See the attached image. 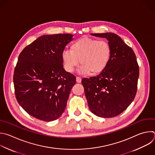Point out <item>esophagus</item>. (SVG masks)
<instances>
[{
  "instance_id": "obj_1",
  "label": "esophagus",
  "mask_w": 155,
  "mask_h": 155,
  "mask_svg": "<svg viewBox=\"0 0 155 155\" xmlns=\"http://www.w3.org/2000/svg\"><path fill=\"white\" fill-rule=\"evenodd\" d=\"M76 81H77V83H81V78L80 77H76Z\"/></svg>"
}]
</instances>
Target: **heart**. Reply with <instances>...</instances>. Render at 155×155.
Instances as JSON below:
<instances>
[{
  "mask_svg": "<svg viewBox=\"0 0 155 155\" xmlns=\"http://www.w3.org/2000/svg\"><path fill=\"white\" fill-rule=\"evenodd\" d=\"M111 57V47L105 41L83 37L74 41L71 50H64L61 57L68 72H73L80 63V72L95 75L104 71Z\"/></svg>",
  "mask_w": 155,
  "mask_h": 155,
  "instance_id": "heart-1",
  "label": "heart"
}]
</instances>
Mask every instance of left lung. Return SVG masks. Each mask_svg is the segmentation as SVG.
Instances as JSON below:
<instances>
[{
	"instance_id": "left-lung-1",
	"label": "left lung",
	"mask_w": 155,
	"mask_h": 155,
	"mask_svg": "<svg viewBox=\"0 0 155 155\" xmlns=\"http://www.w3.org/2000/svg\"><path fill=\"white\" fill-rule=\"evenodd\" d=\"M104 38L111 47L106 69L97 77L83 78L81 83L91 111L100 117L110 118L125 111L137 91L139 69L133 50L113 33H91Z\"/></svg>"
}]
</instances>
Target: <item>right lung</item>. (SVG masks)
Masks as SVG:
<instances>
[{"mask_svg":"<svg viewBox=\"0 0 155 155\" xmlns=\"http://www.w3.org/2000/svg\"><path fill=\"white\" fill-rule=\"evenodd\" d=\"M72 34L41 36L20 54L14 72L15 95L30 116L45 122L58 119L76 77L63 68L61 55Z\"/></svg>","mask_w":155,"mask_h":155,"instance_id":"add662e5","label":"right lung"}]
</instances>
